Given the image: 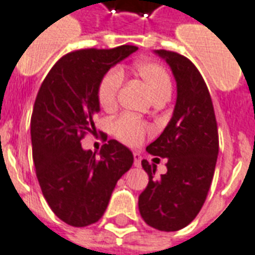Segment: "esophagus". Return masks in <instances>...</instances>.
Segmentation results:
<instances>
[{
    "label": "esophagus",
    "instance_id": "obj_1",
    "mask_svg": "<svg viewBox=\"0 0 255 255\" xmlns=\"http://www.w3.org/2000/svg\"><path fill=\"white\" fill-rule=\"evenodd\" d=\"M140 160H142L140 154L139 153H133V165L140 166Z\"/></svg>",
    "mask_w": 255,
    "mask_h": 255
}]
</instances>
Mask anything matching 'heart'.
Segmentation results:
<instances>
[{"mask_svg":"<svg viewBox=\"0 0 255 255\" xmlns=\"http://www.w3.org/2000/svg\"><path fill=\"white\" fill-rule=\"evenodd\" d=\"M135 75L144 84L153 100H168L172 91V82L165 68L154 61H139L133 67ZM123 84V75L119 69H111L101 79L97 97L104 111H113L117 106L119 91ZM112 131L119 140L128 146H138L143 140L147 128L132 116H122L112 124Z\"/></svg>","mask_w":255,"mask_h":255,"instance_id":"obj_1","label":"heart"}]
</instances>
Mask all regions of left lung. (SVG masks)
Instances as JSON below:
<instances>
[{"label": "left lung", "instance_id": "8db88e82", "mask_svg": "<svg viewBox=\"0 0 255 255\" xmlns=\"http://www.w3.org/2000/svg\"><path fill=\"white\" fill-rule=\"evenodd\" d=\"M176 79L177 98L165 129L146 150L166 158V173L142 160L149 183L139 195L144 223L158 231H179L197 217L208 197L219 154V131L208 86L197 67L182 54L155 50ZM160 160V158H154Z\"/></svg>", "mask_w": 255, "mask_h": 255}]
</instances>
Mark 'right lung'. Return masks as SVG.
Returning a JSON list of instances; mask_svg holds the SVG:
<instances>
[{"label": "right lung", "instance_id": "add662e5", "mask_svg": "<svg viewBox=\"0 0 255 255\" xmlns=\"http://www.w3.org/2000/svg\"><path fill=\"white\" fill-rule=\"evenodd\" d=\"M138 47L80 49L63 56L49 71L31 116L36 177L53 213L72 227H87L104 216L117 180L132 166L131 150L115 139L95 155L80 140L94 133L101 79ZM104 136H106L104 133Z\"/></svg>", "mask_w": 255, "mask_h": 255}]
</instances>
